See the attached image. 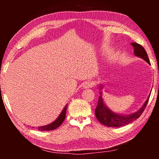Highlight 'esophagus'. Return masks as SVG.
Here are the masks:
<instances>
[{"label": "esophagus", "mask_w": 159, "mask_h": 159, "mask_svg": "<svg viewBox=\"0 0 159 159\" xmlns=\"http://www.w3.org/2000/svg\"><path fill=\"white\" fill-rule=\"evenodd\" d=\"M93 82L89 81V80H87V81H85L84 83H83V87L84 88H89L93 87Z\"/></svg>", "instance_id": "34e87169"}]
</instances>
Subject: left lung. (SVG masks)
Masks as SVG:
<instances>
[{"label": "left lung", "mask_w": 159, "mask_h": 159, "mask_svg": "<svg viewBox=\"0 0 159 159\" xmlns=\"http://www.w3.org/2000/svg\"><path fill=\"white\" fill-rule=\"evenodd\" d=\"M130 44L134 48V55L142 58L147 63L150 64L149 57H148L147 52L145 51L144 48L141 45L137 43H131ZM100 95H101L99 97L98 99V106L95 109V116L96 118H98V120L102 124L109 126V127H120V126L129 124L130 123L133 122V120L138 119L143 113L144 109L146 108L150 96L149 95L146 102L143 104V106L138 111L132 114L123 116L121 114L120 115L116 114V113L111 111V110L107 108L105 104L104 103L101 93Z\"/></svg>", "instance_id": "1"}]
</instances>
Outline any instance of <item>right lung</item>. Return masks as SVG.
<instances>
[{"mask_svg": "<svg viewBox=\"0 0 159 159\" xmlns=\"http://www.w3.org/2000/svg\"><path fill=\"white\" fill-rule=\"evenodd\" d=\"M67 109V104L64 107L62 111L61 112V114L59 116L58 118L56 119L55 121L52 123H50V124L44 125V126H40V127H38V130L41 131H48V130H55V129L57 128L58 127L61 125V123H63L64 118L66 117V111Z\"/></svg>", "mask_w": 159, "mask_h": 159, "instance_id": "add662e5", "label": "right lung"}]
</instances>
